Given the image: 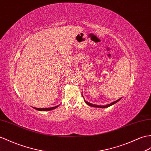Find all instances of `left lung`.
<instances>
[{"mask_svg":"<svg viewBox=\"0 0 151 151\" xmlns=\"http://www.w3.org/2000/svg\"><path fill=\"white\" fill-rule=\"evenodd\" d=\"M121 99H118V100H116L115 101H113V102H112V103H111V104H107V105H106V106H97V105H94V104H91V103H89V102H87V101H86V103L88 105V106H91V107H99V108H106V107H109V106H111L112 105H113V104H116V102H118V101L120 100Z\"/></svg>","mask_w":151,"mask_h":151,"instance_id":"8db88e82","label":"left lung"}]
</instances>
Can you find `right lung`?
<instances>
[{
    "label": "right lung",
    "instance_id": "obj_1",
    "mask_svg": "<svg viewBox=\"0 0 151 151\" xmlns=\"http://www.w3.org/2000/svg\"><path fill=\"white\" fill-rule=\"evenodd\" d=\"M58 106H55V107H50V108H36V107H33L34 109H35L36 110L38 111H50V110H52L55 109L57 107H58Z\"/></svg>",
    "mask_w": 151,
    "mask_h": 151
}]
</instances>
